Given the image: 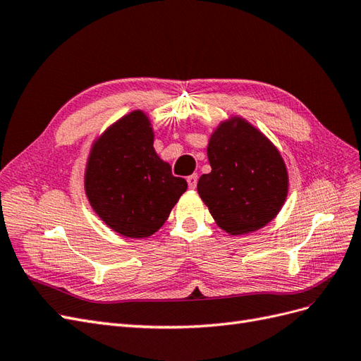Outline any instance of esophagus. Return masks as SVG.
<instances>
[{
    "label": "esophagus",
    "mask_w": 361,
    "mask_h": 361,
    "mask_svg": "<svg viewBox=\"0 0 361 361\" xmlns=\"http://www.w3.org/2000/svg\"><path fill=\"white\" fill-rule=\"evenodd\" d=\"M188 184H189L190 189L196 188V184H197V176H196V173H193V176L188 177Z\"/></svg>",
    "instance_id": "esophagus-1"
}]
</instances>
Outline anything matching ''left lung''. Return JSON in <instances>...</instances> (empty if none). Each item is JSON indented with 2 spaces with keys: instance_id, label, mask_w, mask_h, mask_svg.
<instances>
[{
  "instance_id": "obj_1",
  "label": "left lung",
  "mask_w": 361,
  "mask_h": 361,
  "mask_svg": "<svg viewBox=\"0 0 361 361\" xmlns=\"http://www.w3.org/2000/svg\"><path fill=\"white\" fill-rule=\"evenodd\" d=\"M207 154L212 172L197 181V193L220 228L249 234L276 217L286 200L288 173L269 139L237 118L220 124Z\"/></svg>"
}]
</instances>
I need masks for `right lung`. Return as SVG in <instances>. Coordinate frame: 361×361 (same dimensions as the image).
I'll return each mask as SVG.
<instances>
[{"label":"right lung","mask_w":361,"mask_h":361,"mask_svg":"<svg viewBox=\"0 0 361 361\" xmlns=\"http://www.w3.org/2000/svg\"><path fill=\"white\" fill-rule=\"evenodd\" d=\"M188 189L153 148V130L141 111L126 115L91 149L85 190L91 207L118 234L149 237L165 224Z\"/></svg>","instance_id":"1"}]
</instances>
